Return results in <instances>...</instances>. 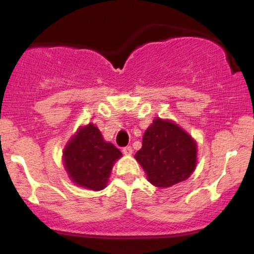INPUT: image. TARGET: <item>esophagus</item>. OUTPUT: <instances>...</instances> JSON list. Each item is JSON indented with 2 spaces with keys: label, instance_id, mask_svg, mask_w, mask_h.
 Wrapping results in <instances>:
<instances>
[{
  "label": "esophagus",
  "instance_id": "obj_1",
  "mask_svg": "<svg viewBox=\"0 0 254 254\" xmlns=\"http://www.w3.org/2000/svg\"><path fill=\"white\" fill-rule=\"evenodd\" d=\"M123 154H125V155H131L132 154V148L130 147V145H127V147L123 148Z\"/></svg>",
  "mask_w": 254,
  "mask_h": 254
}]
</instances>
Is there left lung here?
I'll return each mask as SVG.
<instances>
[{
    "label": "left lung",
    "mask_w": 254,
    "mask_h": 254,
    "mask_svg": "<svg viewBox=\"0 0 254 254\" xmlns=\"http://www.w3.org/2000/svg\"><path fill=\"white\" fill-rule=\"evenodd\" d=\"M197 145L178 125L157 118L142 138L136 160L148 180L157 188H170L188 179L196 167Z\"/></svg>",
    "instance_id": "left-lung-1"
}]
</instances>
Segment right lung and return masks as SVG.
Segmentation results:
<instances>
[{"mask_svg": "<svg viewBox=\"0 0 254 254\" xmlns=\"http://www.w3.org/2000/svg\"><path fill=\"white\" fill-rule=\"evenodd\" d=\"M121 156V150L105 142L92 123L78 130L63 151L65 170L72 182L94 191L105 188L113 162Z\"/></svg>", "mask_w": 254, "mask_h": 254, "instance_id": "1", "label": "right lung"}]
</instances>
